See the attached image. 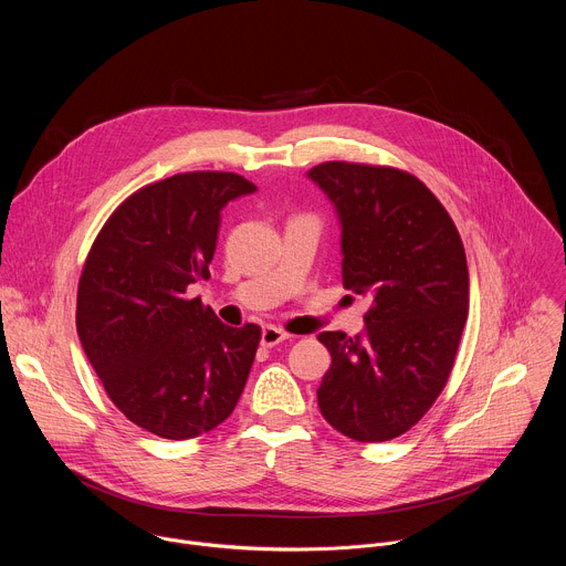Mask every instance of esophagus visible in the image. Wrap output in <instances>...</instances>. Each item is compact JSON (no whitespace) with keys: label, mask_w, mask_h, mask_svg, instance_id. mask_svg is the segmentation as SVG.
Here are the masks:
<instances>
[{"label":"esophagus","mask_w":566,"mask_h":566,"mask_svg":"<svg viewBox=\"0 0 566 566\" xmlns=\"http://www.w3.org/2000/svg\"><path fill=\"white\" fill-rule=\"evenodd\" d=\"M289 338V334L286 332H282V329H277V327H264L262 329V347H275V345H280V343H284Z\"/></svg>","instance_id":"34e87169"}]
</instances>
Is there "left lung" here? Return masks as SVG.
Returning <instances> with one entry per match:
<instances>
[{"label":"left lung","instance_id":"obj_1","mask_svg":"<svg viewBox=\"0 0 566 566\" xmlns=\"http://www.w3.org/2000/svg\"><path fill=\"white\" fill-rule=\"evenodd\" d=\"M306 177L338 214L345 289L371 297L360 334L317 336L332 354L317 408L349 439L389 441L430 410L454 365L470 291L461 237L408 172L329 160Z\"/></svg>","mask_w":566,"mask_h":566}]
</instances>
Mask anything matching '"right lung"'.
<instances>
[{
  "instance_id": "1",
  "label": "right lung",
  "mask_w": 566,
  "mask_h": 566,
  "mask_svg": "<svg viewBox=\"0 0 566 566\" xmlns=\"http://www.w3.org/2000/svg\"><path fill=\"white\" fill-rule=\"evenodd\" d=\"M255 190L232 172L151 184L118 206L85 262L80 345L114 406L160 439L210 432L244 391L260 327L223 325L188 289L210 277L226 203Z\"/></svg>"
}]
</instances>
